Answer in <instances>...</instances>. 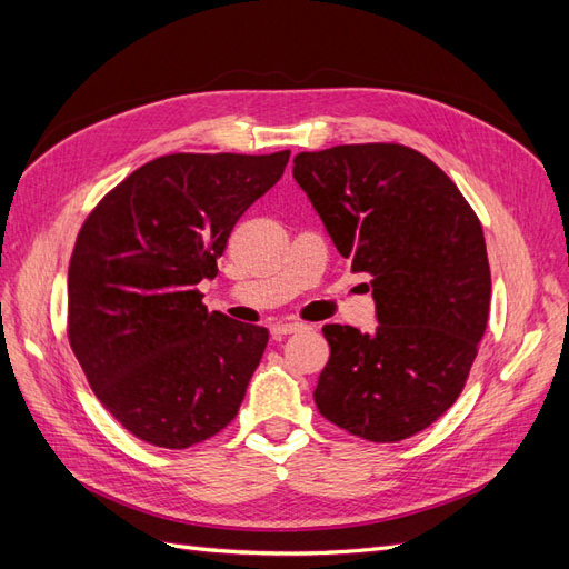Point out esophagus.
Wrapping results in <instances>:
<instances>
[{"instance_id": "esophagus-1", "label": "esophagus", "mask_w": 569, "mask_h": 569, "mask_svg": "<svg viewBox=\"0 0 569 569\" xmlns=\"http://www.w3.org/2000/svg\"><path fill=\"white\" fill-rule=\"evenodd\" d=\"M301 322H291V320H284V322H272L270 325V332L272 337H287V335H295L301 330Z\"/></svg>"}]
</instances>
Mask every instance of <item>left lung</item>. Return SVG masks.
<instances>
[{"label": "left lung", "mask_w": 569, "mask_h": 569, "mask_svg": "<svg viewBox=\"0 0 569 569\" xmlns=\"http://www.w3.org/2000/svg\"><path fill=\"white\" fill-rule=\"evenodd\" d=\"M291 173L351 272L372 278L380 320L370 335L322 327L320 416L375 443L418 435L456 403L487 330L481 222L456 182L403 144L301 151Z\"/></svg>", "instance_id": "left-lung-1"}]
</instances>
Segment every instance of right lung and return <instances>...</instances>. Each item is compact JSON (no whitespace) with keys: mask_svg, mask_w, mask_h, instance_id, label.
I'll return each mask as SVG.
<instances>
[{"mask_svg":"<svg viewBox=\"0 0 569 569\" xmlns=\"http://www.w3.org/2000/svg\"><path fill=\"white\" fill-rule=\"evenodd\" d=\"M289 151L168 153L84 218L68 263V341L130 435L189 449L226 429L268 330L203 306L234 222L278 182Z\"/></svg>","mask_w":569,"mask_h":569,"instance_id":"add662e5","label":"right lung"}]
</instances>
